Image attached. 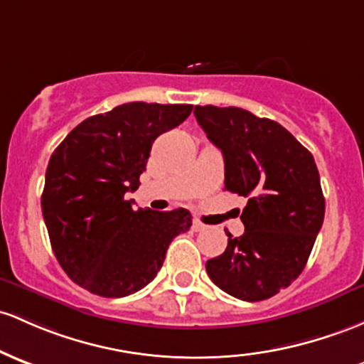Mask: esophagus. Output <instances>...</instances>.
Listing matches in <instances>:
<instances>
[{
  "label": "esophagus",
  "instance_id": "1",
  "mask_svg": "<svg viewBox=\"0 0 364 364\" xmlns=\"http://www.w3.org/2000/svg\"><path fill=\"white\" fill-rule=\"evenodd\" d=\"M193 230L195 231H205L207 226L203 225V223L198 221V219H195V221H193Z\"/></svg>",
  "mask_w": 364,
  "mask_h": 364
}]
</instances>
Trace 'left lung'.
I'll return each instance as SVG.
<instances>
[{"mask_svg": "<svg viewBox=\"0 0 364 364\" xmlns=\"http://www.w3.org/2000/svg\"><path fill=\"white\" fill-rule=\"evenodd\" d=\"M207 138L225 157V190L247 197L242 237L205 269L226 294L264 301L304 269L325 218V197L311 151L282 124L238 107L197 105Z\"/></svg>", "mask_w": 364, "mask_h": 364, "instance_id": "left-lung-1", "label": "left lung"}]
</instances>
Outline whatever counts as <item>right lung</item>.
<instances>
[{
  "instance_id": "add662e5",
  "label": "right lung",
  "mask_w": 364,
  "mask_h": 364,
  "mask_svg": "<svg viewBox=\"0 0 364 364\" xmlns=\"http://www.w3.org/2000/svg\"><path fill=\"white\" fill-rule=\"evenodd\" d=\"M193 105L131 102L82 121L55 149L41 197L51 249L69 278L102 297H126L157 277L169 243L191 226L186 209L134 210L151 143Z\"/></svg>"
}]
</instances>
